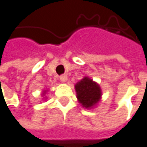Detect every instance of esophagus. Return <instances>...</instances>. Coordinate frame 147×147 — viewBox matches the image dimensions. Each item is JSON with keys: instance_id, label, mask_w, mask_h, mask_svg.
Segmentation results:
<instances>
[{"instance_id": "obj_1", "label": "esophagus", "mask_w": 147, "mask_h": 147, "mask_svg": "<svg viewBox=\"0 0 147 147\" xmlns=\"http://www.w3.org/2000/svg\"><path fill=\"white\" fill-rule=\"evenodd\" d=\"M59 80H60L62 82H65L67 81V75H66V74L61 75L60 77H59Z\"/></svg>"}]
</instances>
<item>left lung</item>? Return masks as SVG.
<instances>
[{
    "mask_svg": "<svg viewBox=\"0 0 147 147\" xmlns=\"http://www.w3.org/2000/svg\"><path fill=\"white\" fill-rule=\"evenodd\" d=\"M77 98L86 108H90L98 103L101 97L99 86L91 79L85 77L75 85Z\"/></svg>",
    "mask_w": 147,
    "mask_h": 147,
    "instance_id": "8db88e82",
    "label": "left lung"
}]
</instances>
